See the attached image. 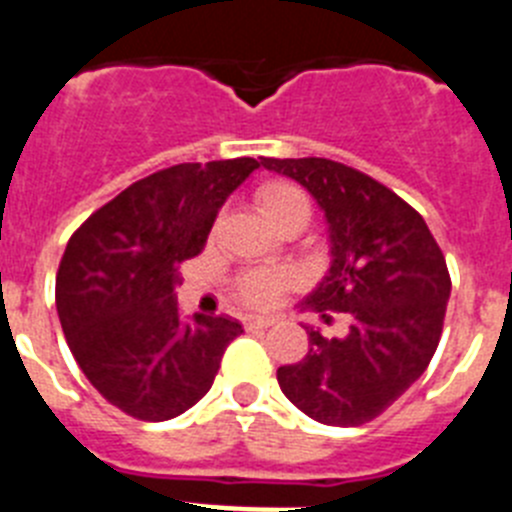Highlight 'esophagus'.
<instances>
[{"instance_id":"1","label":"esophagus","mask_w":512,"mask_h":512,"mask_svg":"<svg viewBox=\"0 0 512 512\" xmlns=\"http://www.w3.org/2000/svg\"><path fill=\"white\" fill-rule=\"evenodd\" d=\"M243 323H246L248 330L269 328V325H274V318H269V315H246V318H243Z\"/></svg>"}]
</instances>
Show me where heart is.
<instances>
[{"instance_id": "b5f03b06", "label": "heart", "mask_w": 512, "mask_h": 512, "mask_svg": "<svg viewBox=\"0 0 512 512\" xmlns=\"http://www.w3.org/2000/svg\"><path fill=\"white\" fill-rule=\"evenodd\" d=\"M302 192L292 184H284V182H274V184H266L261 187L259 192V210L261 215L269 220V217L277 215L279 210L289 205V202L300 200ZM289 282V274L287 271H279V269H256V271H248L241 277V295L243 300L251 302V305H269L274 302V297L287 287Z\"/></svg>"}]
</instances>
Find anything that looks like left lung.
<instances>
[{
    "label": "left lung",
    "instance_id": "8db88e82",
    "mask_svg": "<svg viewBox=\"0 0 512 512\" xmlns=\"http://www.w3.org/2000/svg\"><path fill=\"white\" fill-rule=\"evenodd\" d=\"M300 182L328 220L330 269L302 310L346 312L338 338L307 333L305 359L279 366L289 402L325 425L382 415L425 372L441 341L451 277L415 207L392 189L330 158H261Z\"/></svg>",
    "mask_w": 512,
    "mask_h": 512
}]
</instances>
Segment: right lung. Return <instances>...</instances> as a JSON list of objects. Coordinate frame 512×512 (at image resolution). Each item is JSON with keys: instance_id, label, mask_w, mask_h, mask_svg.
Here are the masks:
<instances>
[{"instance_id": "obj_1", "label": "right lung", "mask_w": 512, "mask_h": 512, "mask_svg": "<svg viewBox=\"0 0 512 512\" xmlns=\"http://www.w3.org/2000/svg\"><path fill=\"white\" fill-rule=\"evenodd\" d=\"M256 158L176 164L138 179L69 238L56 274L63 336L81 372L130 418L169 420L212 387L243 328L223 315L179 320V264L202 253Z\"/></svg>"}]
</instances>
